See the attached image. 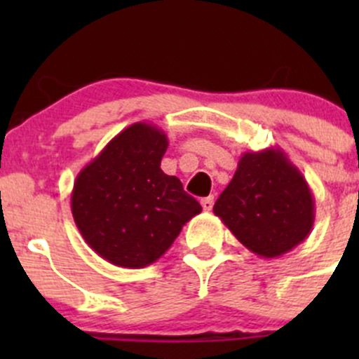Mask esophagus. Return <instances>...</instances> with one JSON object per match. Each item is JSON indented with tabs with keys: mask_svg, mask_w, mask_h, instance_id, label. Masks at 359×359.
Instances as JSON below:
<instances>
[{
	"mask_svg": "<svg viewBox=\"0 0 359 359\" xmlns=\"http://www.w3.org/2000/svg\"><path fill=\"white\" fill-rule=\"evenodd\" d=\"M201 206H203V210H206V212H210V210L213 208V198H212V196L203 198V200H201Z\"/></svg>",
	"mask_w": 359,
	"mask_h": 359,
	"instance_id": "1",
	"label": "esophagus"
}]
</instances>
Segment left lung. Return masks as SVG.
<instances>
[{
  "label": "left lung",
  "instance_id": "obj_1",
  "mask_svg": "<svg viewBox=\"0 0 359 359\" xmlns=\"http://www.w3.org/2000/svg\"><path fill=\"white\" fill-rule=\"evenodd\" d=\"M213 213L243 247L264 259L302 243L316 215L309 184L280 147L241 154Z\"/></svg>",
  "mask_w": 359,
  "mask_h": 359
}]
</instances>
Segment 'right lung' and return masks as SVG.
Listing matches in <instances>:
<instances>
[{
  "label": "right lung",
  "mask_w": 359,
  "mask_h": 359,
  "mask_svg": "<svg viewBox=\"0 0 359 359\" xmlns=\"http://www.w3.org/2000/svg\"><path fill=\"white\" fill-rule=\"evenodd\" d=\"M166 147L161 128L133 123L76 177V227L88 247L114 266L140 269L156 262L201 212L182 182L159 168Z\"/></svg>",
  "instance_id": "add662e5"
}]
</instances>
